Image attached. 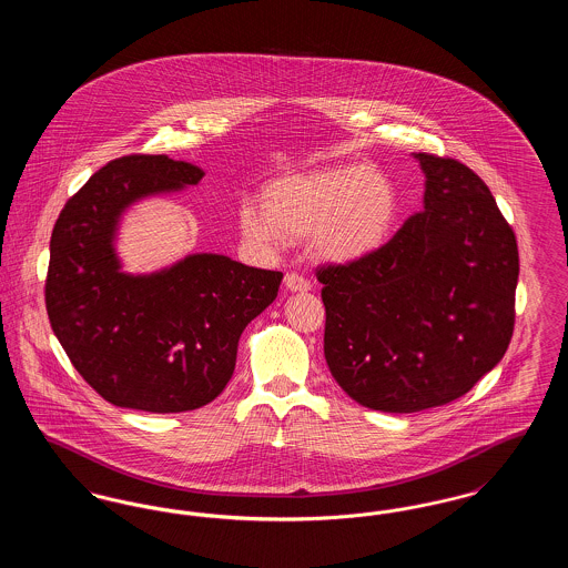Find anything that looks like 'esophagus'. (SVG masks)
Listing matches in <instances>:
<instances>
[{
    "instance_id": "obj_1",
    "label": "esophagus",
    "mask_w": 568,
    "mask_h": 568,
    "mask_svg": "<svg viewBox=\"0 0 568 568\" xmlns=\"http://www.w3.org/2000/svg\"><path fill=\"white\" fill-rule=\"evenodd\" d=\"M285 287H287L290 292H294V294H296V292L302 294V292H308V290H311V283H308L304 276H300L297 272H287V274H285Z\"/></svg>"
}]
</instances>
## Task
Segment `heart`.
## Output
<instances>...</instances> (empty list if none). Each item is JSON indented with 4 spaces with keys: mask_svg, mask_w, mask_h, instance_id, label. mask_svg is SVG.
Returning a JSON list of instances; mask_svg holds the SVG:
<instances>
[{
    "mask_svg": "<svg viewBox=\"0 0 568 568\" xmlns=\"http://www.w3.org/2000/svg\"><path fill=\"white\" fill-rule=\"evenodd\" d=\"M264 210L244 202L239 227L248 243L285 246L308 239L332 264H355L389 241L400 216V191L366 163L329 165L285 174L262 191Z\"/></svg>",
    "mask_w": 568,
    "mask_h": 568,
    "instance_id": "b5f03b06",
    "label": "heart"
}]
</instances>
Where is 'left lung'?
Masks as SVG:
<instances>
[{"instance_id": "8db88e82", "label": "left lung", "mask_w": 568, "mask_h": 568, "mask_svg": "<svg viewBox=\"0 0 568 568\" xmlns=\"http://www.w3.org/2000/svg\"><path fill=\"white\" fill-rule=\"evenodd\" d=\"M415 160L426 174L424 211L368 260L317 268L329 373L355 403L383 413L464 396L514 336L511 225L468 165Z\"/></svg>"}]
</instances>
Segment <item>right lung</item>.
Masks as SVG:
<instances>
[{
  "label": "right lung",
  "mask_w": 568,
  "mask_h": 568,
  "mask_svg": "<svg viewBox=\"0 0 568 568\" xmlns=\"http://www.w3.org/2000/svg\"><path fill=\"white\" fill-rule=\"evenodd\" d=\"M202 176L168 155H125L98 170L54 223L47 313L72 366L110 405L183 413L213 403L232 378L244 327L278 294L283 272L215 253L153 274L121 271V215Z\"/></svg>",
  "instance_id": "1"
}]
</instances>
